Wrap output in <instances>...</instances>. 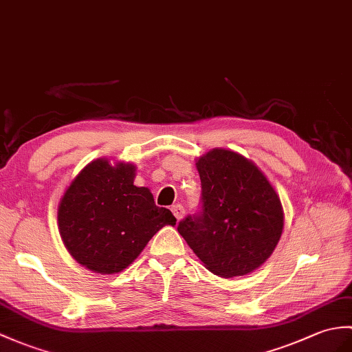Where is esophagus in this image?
I'll use <instances>...</instances> for the list:
<instances>
[{
	"label": "esophagus",
	"mask_w": 352,
	"mask_h": 352,
	"mask_svg": "<svg viewBox=\"0 0 352 352\" xmlns=\"http://www.w3.org/2000/svg\"><path fill=\"white\" fill-rule=\"evenodd\" d=\"M170 211H173L174 216L177 217V220L183 219V216H184V207L179 206V204H177V206H173V208H170Z\"/></svg>",
	"instance_id": "obj_1"
}]
</instances>
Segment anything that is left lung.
Segmentation results:
<instances>
[{"instance_id":"left-lung-1","label":"left lung","mask_w":352,"mask_h":352,"mask_svg":"<svg viewBox=\"0 0 352 352\" xmlns=\"http://www.w3.org/2000/svg\"><path fill=\"white\" fill-rule=\"evenodd\" d=\"M201 211L178 223V232L204 265L220 277L252 273L280 240L283 208L255 163L214 148L196 162Z\"/></svg>"}]
</instances>
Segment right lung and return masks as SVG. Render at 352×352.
<instances>
[{
  "mask_svg": "<svg viewBox=\"0 0 352 352\" xmlns=\"http://www.w3.org/2000/svg\"><path fill=\"white\" fill-rule=\"evenodd\" d=\"M136 166L97 159L80 170L58 206L65 249L80 265L100 274L120 273L151 236L177 219L154 204L146 187L133 184Z\"/></svg>",
  "mask_w": 352,
  "mask_h": 352,
  "instance_id": "1",
  "label": "right lung"
}]
</instances>
